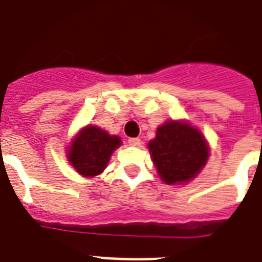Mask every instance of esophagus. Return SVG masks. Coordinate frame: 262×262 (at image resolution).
Returning <instances> with one entry per match:
<instances>
[{"label":"esophagus","instance_id":"esophagus-1","mask_svg":"<svg viewBox=\"0 0 262 262\" xmlns=\"http://www.w3.org/2000/svg\"><path fill=\"white\" fill-rule=\"evenodd\" d=\"M128 144H129V145H134V147H138V145H140V139H139V138H129L128 139Z\"/></svg>","mask_w":262,"mask_h":262}]
</instances>
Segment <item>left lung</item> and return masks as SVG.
Instances as JSON below:
<instances>
[{"mask_svg": "<svg viewBox=\"0 0 262 262\" xmlns=\"http://www.w3.org/2000/svg\"><path fill=\"white\" fill-rule=\"evenodd\" d=\"M161 179L167 184L186 183L206 164L209 149L196 128L184 122H167L148 144Z\"/></svg>", "mask_w": 262, "mask_h": 262, "instance_id": "left-lung-1", "label": "left lung"}]
</instances>
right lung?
Listing matches in <instances>:
<instances>
[{"label": "right lung", "mask_w": 262, "mask_h": 262, "mask_svg": "<svg viewBox=\"0 0 262 262\" xmlns=\"http://www.w3.org/2000/svg\"><path fill=\"white\" fill-rule=\"evenodd\" d=\"M121 145L118 136H112L96 126L81 129L69 149V161L84 177H95L104 171L110 156Z\"/></svg>", "instance_id": "1"}]
</instances>
